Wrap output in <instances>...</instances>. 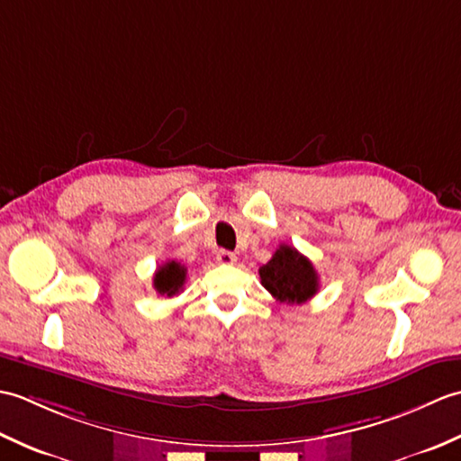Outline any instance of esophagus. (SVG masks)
<instances>
[{"label":"esophagus","instance_id":"obj_1","mask_svg":"<svg viewBox=\"0 0 461 461\" xmlns=\"http://www.w3.org/2000/svg\"><path fill=\"white\" fill-rule=\"evenodd\" d=\"M215 259H218V261L221 263V266H231V263L238 261L236 253H231V251H228V249H220L218 253H215Z\"/></svg>","mask_w":461,"mask_h":461}]
</instances>
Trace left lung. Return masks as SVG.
<instances>
[{"mask_svg":"<svg viewBox=\"0 0 461 461\" xmlns=\"http://www.w3.org/2000/svg\"><path fill=\"white\" fill-rule=\"evenodd\" d=\"M259 279L273 297L287 305H301L319 291V276L312 263L291 246H279L259 269Z\"/></svg>","mask_w":461,"mask_h":461,"instance_id":"obj_1","label":"left lung"}]
</instances>
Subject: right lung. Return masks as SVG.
Returning <instances> with one entry per match:
<instances>
[{
    "mask_svg": "<svg viewBox=\"0 0 461 461\" xmlns=\"http://www.w3.org/2000/svg\"><path fill=\"white\" fill-rule=\"evenodd\" d=\"M185 283V267L178 261H166L154 273V289L166 297H174L180 293Z\"/></svg>",
    "mask_w": 461,
    "mask_h": 461,
    "instance_id": "right-lung-1",
    "label": "right lung"
}]
</instances>
